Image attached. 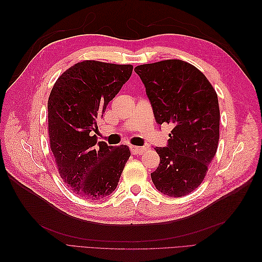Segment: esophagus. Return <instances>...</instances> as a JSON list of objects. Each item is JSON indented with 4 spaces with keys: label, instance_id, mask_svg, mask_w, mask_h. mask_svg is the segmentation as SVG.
Here are the masks:
<instances>
[{
    "label": "esophagus",
    "instance_id": "obj_1",
    "mask_svg": "<svg viewBox=\"0 0 262 262\" xmlns=\"http://www.w3.org/2000/svg\"><path fill=\"white\" fill-rule=\"evenodd\" d=\"M144 147H140V146H136V145H130V150L133 155H138V154H142L144 152Z\"/></svg>",
    "mask_w": 262,
    "mask_h": 262
}]
</instances>
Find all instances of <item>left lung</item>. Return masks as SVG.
Here are the masks:
<instances>
[{"label":"left lung","instance_id":"8db88e82","mask_svg":"<svg viewBox=\"0 0 262 262\" xmlns=\"http://www.w3.org/2000/svg\"><path fill=\"white\" fill-rule=\"evenodd\" d=\"M134 71L144 83L156 122L173 124L168 145L155 148L161 162L150 173L153 184L166 195H187L202 184L216 153V92L200 70L182 60L148 63Z\"/></svg>","mask_w":262,"mask_h":262}]
</instances>
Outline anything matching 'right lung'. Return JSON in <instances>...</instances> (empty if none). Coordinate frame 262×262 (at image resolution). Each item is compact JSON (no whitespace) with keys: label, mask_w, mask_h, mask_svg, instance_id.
<instances>
[{"label":"right lung","mask_w":262,"mask_h":262,"mask_svg":"<svg viewBox=\"0 0 262 262\" xmlns=\"http://www.w3.org/2000/svg\"><path fill=\"white\" fill-rule=\"evenodd\" d=\"M131 64L85 60L69 68L48 99V133L59 175L86 200L102 199L117 188L131 155L126 145L97 143L96 118L132 74Z\"/></svg>","instance_id":"1"}]
</instances>
